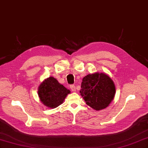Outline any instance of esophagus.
<instances>
[{"label": "esophagus", "mask_w": 148, "mask_h": 148, "mask_svg": "<svg viewBox=\"0 0 148 148\" xmlns=\"http://www.w3.org/2000/svg\"><path fill=\"white\" fill-rule=\"evenodd\" d=\"M70 89H71V90L72 91H76V88H75V85H73V84L70 85Z\"/></svg>", "instance_id": "34e87169"}]
</instances>
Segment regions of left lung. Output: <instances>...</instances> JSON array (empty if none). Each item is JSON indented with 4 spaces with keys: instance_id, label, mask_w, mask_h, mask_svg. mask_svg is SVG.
Masks as SVG:
<instances>
[{
    "instance_id": "8db88e82",
    "label": "left lung",
    "mask_w": 148,
    "mask_h": 148,
    "mask_svg": "<svg viewBox=\"0 0 148 148\" xmlns=\"http://www.w3.org/2000/svg\"><path fill=\"white\" fill-rule=\"evenodd\" d=\"M79 92L86 104L99 110L113 100L115 88L112 80L105 73L89 74L83 78Z\"/></svg>"
}]
</instances>
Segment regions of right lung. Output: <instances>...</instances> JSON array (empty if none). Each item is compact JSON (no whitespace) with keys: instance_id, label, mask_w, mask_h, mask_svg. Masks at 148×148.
<instances>
[{"instance_id":"add662e5","label":"right lung","mask_w":148,"mask_h":148,"mask_svg":"<svg viewBox=\"0 0 148 148\" xmlns=\"http://www.w3.org/2000/svg\"><path fill=\"white\" fill-rule=\"evenodd\" d=\"M70 91L57 80L49 77L40 84L38 94L41 102L50 108H56L63 103Z\"/></svg>"}]
</instances>
